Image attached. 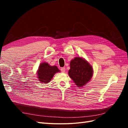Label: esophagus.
<instances>
[{
  "instance_id": "1",
  "label": "esophagus",
  "mask_w": 128,
  "mask_h": 128,
  "mask_svg": "<svg viewBox=\"0 0 128 128\" xmlns=\"http://www.w3.org/2000/svg\"><path fill=\"white\" fill-rule=\"evenodd\" d=\"M60 70H61L62 72H65V68H64V67L61 68V69H60Z\"/></svg>"
}]
</instances>
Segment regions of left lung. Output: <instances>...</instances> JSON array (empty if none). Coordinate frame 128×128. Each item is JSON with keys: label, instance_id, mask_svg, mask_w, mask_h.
<instances>
[{"label": "left lung", "instance_id": "left-lung-1", "mask_svg": "<svg viewBox=\"0 0 128 128\" xmlns=\"http://www.w3.org/2000/svg\"><path fill=\"white\" fill-rule=\"evenodd\" d=\"M70 66L69 76L78 87L83 86L91 80L93 75L92 67L82 58H74L70 61Z\"/></svg>", "mask_w": 128, "mask_h": 128}]
</instances>
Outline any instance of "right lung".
I'll use <instances>...</instances> for the list:
<instances>
[{
  "label": "right lung",
  "mask_w": 128,
  "mask_h": 128,
  "mask_svg": "<svg viewBox=\"0 0 128 128\" xmlns=\"http://www.w3.org/2000/svg\"><path fill=\"white\" fill-rule=\"evenodd\" d=\"M60 72L56 66H51L48 63H42L38 68V78L40 82L48 83L56 73Z\"/></svg>",
  "instance_id": "1"
}]
</instances>
